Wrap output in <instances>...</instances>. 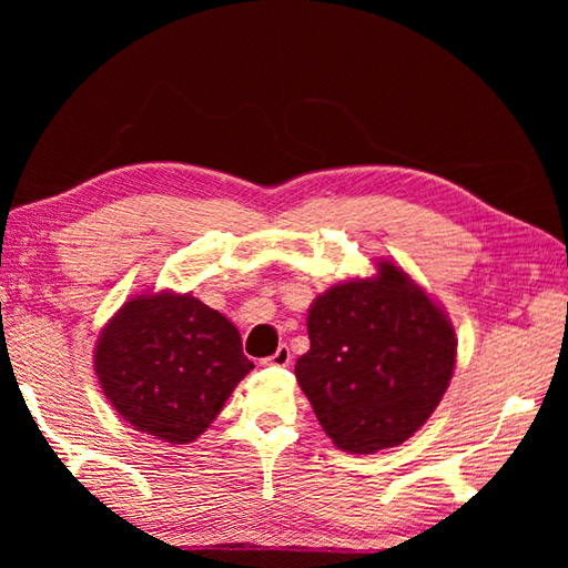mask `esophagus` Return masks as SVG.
<instances>
[{
    "instance_id": "34e87169",
    "label": "esophagus",
    "mask_w": 568,
    "mask_h": 568,
    "mask_svg": "<svg viewBox=\"0 0 568 568\" xmlns=\"http://www.w3.org/2000/svg\"><path fill=\"white\" fill-rule=\"evenodd\" d=\"M288 363H291V351L286 346H280L277 353L263 359L265 367H288Z\"/></svg>"
}]
</instances>
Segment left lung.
Returning <instances> with one entry per match:
<instances>
[{"label":"left lung","mask_w":568,"mask_h":568,"mask_svg":"<svg viewBox=\"0 0 568 568\" xmlns=\"http://www.w3.org/2000/svg\"><path fill=\"white\" fill-rule=\"evenodd\" d=\"M307 336L298 386L336 448L355 455L395 448L419 432L455 369L448 315L393 263L317 296Z\"/></svg>","instance_id":"1"}]
</instances>
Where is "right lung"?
Here are the masks:
<instances>
[{"instance_id":"add662e5","label":"right lung","mask_w":568,"mask_h":568,"mask_svg":"<svg viewBox=\"0 0 568 568\" xmlns=\"http://www.w3.org/2000/svg\"><path fill=\"white\" fill-rule=\"evenodd\" d=\"M94 369L132 428L192 443L253 369L236 326L192 294L136 296L99 334Z\"/></svg>"}]
</instances>
